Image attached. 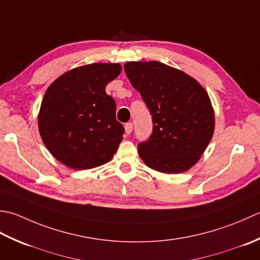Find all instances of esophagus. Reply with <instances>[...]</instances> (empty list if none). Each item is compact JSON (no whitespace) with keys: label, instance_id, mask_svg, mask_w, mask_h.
Wrapping results in <instances>:
<instances>
[{"label":"esophagus","instance_id":"esophagus-1","mask_svg":"<svg viewBox=\"0 0 260 260\" xmlns=\"http://www.w3.org/2000/svg\"><path fill=\"white\" fill-rule=\"evenodd\" d=\"M132 128H134V124H132L131 122H128V123H125V125H124V130H125V134L126 135H130L131 132H132Z\"/></svg>","mask_w":260,"mask_h":260}]
</instances>
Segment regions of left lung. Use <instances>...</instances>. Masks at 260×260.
Masks as SVG:
<instances>
[{
    "mask_svg": "<svg viewBox=\"0 0 260 260\" xmlns=\"http://www.w3.org/2000/svg\"><path fill=\"white\" fill-rule=\"evenodd\" d=\"M124 71L153 121L152 135L138 146L140 158L164 174L188 171L214 134V110L208 92L188 74L160 61H129Z\"/></svg>",
    "mask_w": 260,
    "mask_h": 260,
    "instance_id": "1",
    "label": "left lung"
}]
</instances>
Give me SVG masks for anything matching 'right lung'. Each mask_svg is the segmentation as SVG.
Here are the masks:
<instances>
[{
    "instance_id": "1",
    "label": "right lung",
    "mask_w": 260,
    "mask_h": 260,
    "mask_svg": "<svg viewBox=\"0 0 260 260\" xmlns=\"http://www.w3.org/2000/svg\"><path fill=\"white\" fill-rule=\"evenodd\" d=\"M118 62H93L63 73L42 99L38 128L49 152L73 169H91L112 159L123 139L114 100L105 86L120 75Z\"/></svg>"
}]
</instances>
